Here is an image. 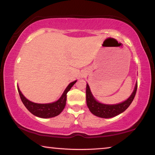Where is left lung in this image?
<instances>
[{"instance_id":"1","label":"left lung","mask_w":155,"mask_h":155,"mask_svg":"<svg viewBox=\"0 0 155 155\" xmlns=\"http://www.w3.org/2000/svg\"><path fill=\"white\" fill-rule=\"evenodd\" d=\"M138 83L136 84L134 92L128 98L121 103L116 104H105L97 102L93 96L88 84H86V103L91 112L101 118H112L124 112L134 100L136 95Z\"/></svg>"}]
</instances>
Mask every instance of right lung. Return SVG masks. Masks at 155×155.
Returning a JSON list of instances; mask_svg holds the SVG:
<instances>
[{
	"label": "right lung",
	"instance_id": "add662e5",
	"mask_svg": "<svg viewBox=\"0 0 155 155\" xmlns=\"http://www.w3.org/2000/svg\"><path fill=\"white\" fill-rule=\"evenodd\" d=\"M76 82H77V81L70 83L64 90V93H62L60 98L58 101L54 102L53 103L38 104L29 101V100H27L24 96L18 86H17V89H18V92L21 102H23L26 108L31 114L38 117H41V118H51V117L58 116L64 110V107L66 105L67 93H68V91L70 90Z\"/></svg>",
	"mask_w": 155,
	"mask_h": 155
}]
</instances>
